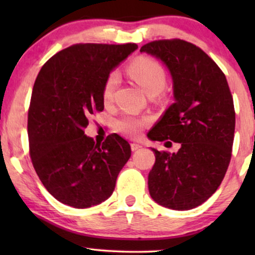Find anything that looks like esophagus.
<instances>
[{
    "label": "esophagus",
    "mask_w": 255,
    "mask_h": 255,
    "mask_svg": "<svg viewBox=\"0 0 255 255\" xmlns=\"http://www.w3.org/2000/svg\"><path fill=\"white\" fill-rule=\"evenodd\" d=\"M139 148H141V145L135 144V142H132V144H131L132 151H137V149H139Z\"/></svg>",
    "instance_id": "obj_1"
}]
</instances>
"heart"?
<instances>
[{
	"instance_id": "obj_1",
	"label": "heart",
	"mask_w": 255,
	"mask_h": 255,
	"mask_svg": "<svg viewBox=\"0 0 255 255\" xmlns=\"http://www.w3.org/2000/svg\"><path fill=\"white\" fill-rule=\"evenodd\" d=\"M128 74L131 79L141 87L142 90L152 96L159 93L166 83V73L162 66L154 59L140 57L128 65ZM118 85V74L116 72L109 73L104 81L102 89V99L104 103H109L113 100L114 93ZM147 124L146 118H139L131 115H125L116 122V128L121 133L128 137H137L140 134L142 128Z\"/></svg>"
}]
</instances>
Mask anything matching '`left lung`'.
Instances as JSON below:
<instances>
[{"instance_id":"1","label":"left lung","mask_w":255,"mask_h":255,"mask_svg":"<svg viewBox=\"0 0 255 255\" xmlns=\"http://www.w3.org/2000/svg\"><path fill=\"white\" fill-rule=\"evenodd\" d=\"M140 52L167 66L175 99L148 138L181 144L176 153L152 148L155 162L148 174L149 195L165 208L190 210L218 189L228 170L236 127L231 92L222 69L196 45L154 40Z\"/></svg>"}]
</instances>
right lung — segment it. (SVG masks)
I'll list each match as a JSON object with an SVG mask.
<instances>
[{
	"label": "right lung",
	"instance_id": "obj_1",
	"mask_svg": "<svg viewBox=\"0 0 255 255\" xmlns=\"http://www.w3.org/2000/svg\"><path fill=\"white\" fill-rule=\"evenodd\" d=\"M138 45L76 44L45 62L34 81L27 114L30 156L41 183L61 203L83 209L102 203L131 156L117 133L95 144L83 128L104 109L109 73Z\"/></svg>",
	"mask_w": 255,
	"mask_h": 255
}]
</instances>
